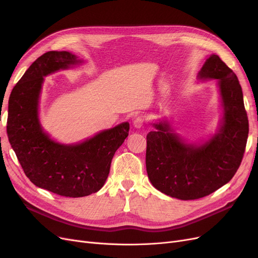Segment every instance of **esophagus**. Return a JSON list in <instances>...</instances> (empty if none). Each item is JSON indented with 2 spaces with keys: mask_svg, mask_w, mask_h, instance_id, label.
<instances>
[{
  "mask_svg": "<svg viewBox=\"0 0 258 258\" xmlns=\"http://www.w3.org/2000/svg\"><path fill=\"white\" fill-rule=\"evenodd\" d=\"M145 123V119L143 117H137V118L134 120V127L135 128H142Z\"/></svg>",
  "mask_w": 258,
  "mask_h": 258,
  "instance_id": "1",
  "label": "esophagus"
}]
</instances>
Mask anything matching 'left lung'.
Masks as SVG:
<instances>
[{"instance_id": "left-lung-1", "label": "left lung", "mask_w": 258, "mask_h": 258, "mask_svg": "<svg viewBox=\"0 0 258 258\" xmlns=\"http://www.w3.org/2000/svg\"><path fill=\"white\" fill-rule=\"evenodd\" d=\"M200 80H218L224 105L223 124L204 145L184 143L168 122L154 123L146 136V171L155 188L170 197L194 200L228 183L243 158L248 119L237 75L216 54L198 73Z\"/></svg>"}]
</instances>
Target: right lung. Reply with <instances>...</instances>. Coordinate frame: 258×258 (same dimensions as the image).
Masks as SVG:
<instances>
[{
	"instance_id": "right-lung-1",
	"label": "right lung",
	"mask_w": 258,
	"mask_h": 258,
	"mask_svg": "<svg viewBox=\"0 0 258 258\" xmlns=\"http://www.w3.org/2000/svg\"><path fill=\"white\" fill-rule=\"evenodd\" d=\"M69 51L38 57L13 88L9 100L7 136L23 172L35 186L64 197H84L102 188L115 152L129 134L122 122L75 145L56 143L38 120L43 77L80 63Z\"/></svg>"
}]
</instances>
